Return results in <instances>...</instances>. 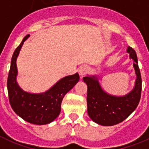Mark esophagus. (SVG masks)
<instances>
[{"label":"esophagus","mask_w":149,"mask_h":149,"mask_svg":"<svg viewBox=\"0 0 149 149\" xmlns=\"http://www.w3.org/2000/svg\"><path fill=\"white\" fill-rule=\"evenodd\" d=\"M88 72V67L87 65H82L79 68V74L81 76H84Z\"/></svg>","instance_id":"obj_1"}]
</instances>
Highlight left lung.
I'll list each match as a JSON object with an SVG mask.
<instances>
[{
    "label": "left lung",
    "mask_w": 149,
    "mask_h": 149,
    "mask_svg": "<svg viewBox=\"0 0 149 149\" xmlns=\"http://www.w3.org/2000/svg\"><path fill=\"white\" fill-rule=\"evenodd\" d=\"M130 58L133 60L136 79L133 89L124 96H113L107 94L102 88L96 75L83 77L88 86L87 104L88 113L94 123L101 126H113L126 120L136 110L142 92V77L138 65V58L135 50L127 48Z\"/></svg>",
    "instance_id": "obj_1"
}]
</instances>
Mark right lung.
<instances>
[{
    "label": "right lung",
    "mask_w": 149,
    "mask_h": 149,
    "mask_svg": "<svg viewBox=\"0 0 149 149\" xmlns=\"http://www.w3.org/2000/svg\"><path fill=\"white\" fill-rule=\"evenodd\" d=\"M29 37L26 35L14 51L11 58L7 91L11 107L19 116L28 123L36 125L50 123L58 116L63 97L79 81L77 73L60 79L44 93L31 94L24 91L17 82V58L23 42Z\"/></svg>",
    "instance_id": "right-lung-1"
}]
</instances>
